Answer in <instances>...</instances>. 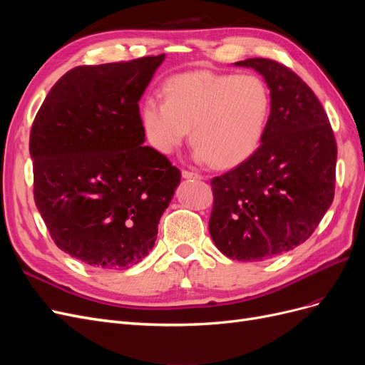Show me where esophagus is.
Returning a JSON list of instances; mask_svg holds the SVG:
<instances>
[{
    "instance_id": "34e87169",
    "label": "esophagus",
    "mask_w": 365,
    "mask_h": 365,
    "mask_svg": "<svg viewBox=\"0 0 365 365\" xmlns=\"http://www.w3.org/2000/svg\"><path fill=\"white\" fill-rule=\"evenodd\" d=\"M182 178L185 180H202V175L200 173H195V172H190V170H182Z\"/></svg>"
}]
</instances>
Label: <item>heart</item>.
Instances as JSON below:
<instances>
[{
    "mask_svg": "<svg viewBox=\"0 0 365 365\" xmlns=\"http://www.w3.org/2000/svg\"><path fill=\"white\" fill-rule=\"evenodd\" d=\"M269 111V91L257 76L195 71L172 77L164 98L148 96L140 118L161 153L175 152L192 129L196 161L233 168L260 145Z\"/></svg>",
    "mask_w": 365,
    "mask_h": 365,
    "instance_id": "heart-1",
    "label": "heart"
}]
</instances>
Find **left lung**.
I'll use <instances>...</instances> for the list:
<instances>
[{"instance_id": "8db88e82", "label": "left lung", "mask_w": 365, "mask_h": 365, "mask_svg": "<svg viewBox=\"0 0 365 365\" xmlns=\"http://www.w3.org/2000/svg\"><path fill=\"white\" fill-rule=\"evenodd\" d=\"M235 65L263 76L271 113L257 150L212 180L208 228L227 257L260 262L303 244L323 219L335 195L336 141L322 103L292 70L263 58Z\"/></svg>"}]
</instances>
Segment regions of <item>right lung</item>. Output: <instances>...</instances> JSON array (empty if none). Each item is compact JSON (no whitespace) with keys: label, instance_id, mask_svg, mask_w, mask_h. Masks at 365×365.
Listing matches in <instances>:
<instances>
[{"label":"right lung","instance_id":"right-lung-1","mask_svg":"<svg viewBox=\"0 0 365 365\" xmlns=\"http://www.w3.org/2000/svg\"><path fill=\"white\" fill-rule=\"evenodd\" d=\"M160 56L63 74L33 121V193L51 239L96 268L126 269L155 245L181 172L145 146L138 102Z\"/></svg>","mask_w":365,"mask_h":365}]
</instances>
